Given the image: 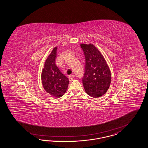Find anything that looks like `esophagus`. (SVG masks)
Instances as JSON below:
<instances>
[{
    "instance_id": "esophagus-1",
    "label": "esophagus",
    "mask_w": 148,
    "mask_h": 148,
    "mask_svg": "<svg viewBox=\"0 0 148 148\" xmlns=\"http://www.w3.org/2000/svg\"><path fill=\"white\" fill-rule=\"evenodd\" d=\"M74 77V75H70L69 76V80L70 81H72L73 80V78Z\"/></svg>"
}]
</instances>
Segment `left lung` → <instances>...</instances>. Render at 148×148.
I'll list each match as a JSON object with an SVG mask.
<instances>
[{
    "mask_svg": "<svg viewBox=\"0 0 148 148\" xmlns=\"http://www.w3.org/2000/svg\"><path fill=\"white\" fill-rule=\"evenodd\" d=\"M84 53L86 66L82 83L89 96L100 97L107 92L111 82V73L104 57L93 44H80Z\"/></svg>",
    "mask_w": 148,
    "mask_h": 148,
    "instance_id": "obj_1",
    "label": "left lung"
}]
</instances>
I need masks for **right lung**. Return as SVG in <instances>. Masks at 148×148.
Segmentation results:
<instances>
[{
  "label": "right lung",
  "mask_w": 148,
  "mask_h": 148,
  "mask_svg": "<svg viewBox=\"0 0 148 148\" xmlns=\"http://www.w3.org/2000/svg\"><path fill=\"white\" fill-rule=\"evenodd\" d=\"M57 47H54L45 61L41 73V81L44 89L57 98L63 96L69 84L68 78L56 64Z\"/></svg>",
  "instance_id": "right-lung-1"
}]
</instances>
